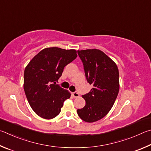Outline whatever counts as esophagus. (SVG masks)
Returning a JSON list of instances; mask_svg holds the SVG:
<instances>
[{"label":"esophagus","mask_w":151,"mask_h":151,"mask_svg":"<svg viewBox=\"0 0 151 151\" xmlns=\"http://www.w3.org/2000/svg\"><path fill=\"white\" fill-rule=\"evenodd\" d=\"M71 94H72V96L73 97H80V94H79L78 92H73V93H71Z\"/></svg>","instance_id":"1"}]
</instances>
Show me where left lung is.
Returning a JSON list of instances; mask_svg holds the SVG:
<instances>
[{
    "label": "left lung",
    "mask_w": 151,
    "mask_h": 151,
    "mask_svg": "<svg viewBox=\"0 0 151 151\" xmlns=\"http://www.w3.org/2000/svg\"><path fill=\"white\" fill-rule=\"evenodd\" d=\"M83 63L86 77L93 88L82 96L86 105L77 110L81 119L93 123L104 118L111 109L119 91L117 65L98 49L78 50Z\"/></svg>",
    "instance_id": "1"
}]
</instances>
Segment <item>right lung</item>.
Masks as SVG:
<instances>
[{"mask_svg":"<svg viewBox=\"0 0 151 151\" xmlns=\"http://www.w3.org/2000/svg\"><path fill=\"white\" fill-rule=\"evenodd\" d=\"M76 50L58 47L41 50L26 65L24 89L33 111L40 117L52 119L59 115L71 93L56 85L66 65L77 58Z\"/></svg>","mask_w":151,"mask_h":151,"instance_id":"add662e5","label":"right lung"}]
</instances>
